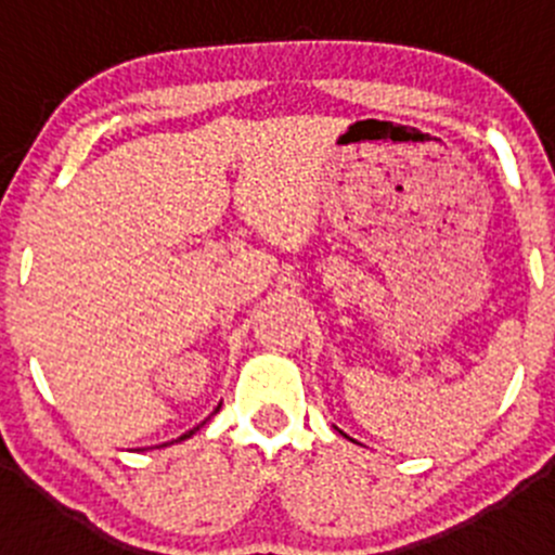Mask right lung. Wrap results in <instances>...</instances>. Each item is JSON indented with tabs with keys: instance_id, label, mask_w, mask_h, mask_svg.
I'll return each instance as SVG.
<instances>
[{
	"instance_id": "right-lung-1",
	"label": "right lung",
	"mask_w": 555,
	"mask_h": 555,
	"mask_svg": "<svg viewBox=\"0 0 555 555\" xmlns=\"http://www.w3.org/2000/svg\"><path fill=\"white\" fill-rule=\"evenodd\" d=\"M198 427H201V424H198ZM198 427H193V429H190V433L179 435V438H177V440H171V443H179V440H188V438H190V435H195V433H198ZM164 446H166V443H164Z\"/></svg>"
}]
</instances>
